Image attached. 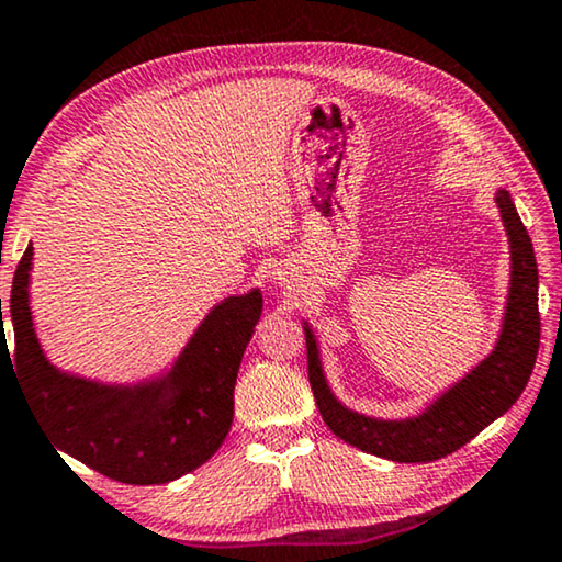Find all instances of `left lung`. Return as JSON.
Returning a JSON list of instances; mask_svg holds the SVG:
<instances>
[{"label":"left lung","instance_id":"left-lung-1","mask_svg":"<svg viewBox=\"0 0 562 562\" xmlns=\"http://www.w3.org/2000/svg\"><path fill=\"white\" fill-rule=\"evenodd\" d=\"M494 200H497L504 227H507L512 250V283L502 335L494 352L457 385L446 390L441 397H436V403L428 405L420 416L378 420L345 408L324 380L316 339L308 324H304L308 382H312L316 408L331 434L339 436L341 441L390 461H436L449 457L476 434H482L522 395L540 349L538 261H535L532 240L519 221L509 192L499 190Z\"/></svg>","mask_w":562,"mask_h":562}]
</instances>
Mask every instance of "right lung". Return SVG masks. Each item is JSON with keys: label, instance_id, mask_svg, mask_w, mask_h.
Wrapping results in <instances>:
<instances>
[{"label": "right lung", "instance_id": "add662e5", "mask_svg": "<svg viewBox=\"0 0 562 562\" xmlns=\"http://www.w3.org/2000/svg\"><path fill=\"white\" fill-rule=\"evenodd\" d=\"M32 243L12 281L10 357L0 301V360L10 357L24 395L55 449L124 484H167L221 449L233 423V390L263 296H227L205 316L165 378L101 385L47 362L30 314Z\"/></svg>", "mask_w": 562, "mask_h": 562}]
</instances>
